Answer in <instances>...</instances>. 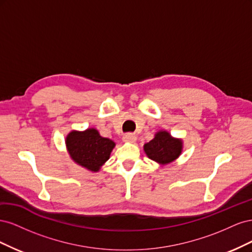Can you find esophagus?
Returning <instances> with one entry per match:
<instances>
[{
  "label": "esophagus",
  "instance_id": "34e87169",
  "mask_svg": "<svg viewBox=\"0 0 252 252\" xmlns=\"http://www.w3.org/2000/svg\"><path fill=\"white\" fill-rule=\"evenodd\" d=\"M136 140V135L134 133H126L123 135V141L124 142H129V143H133Z\"/></svg>",
  "mask_w": 252,
  "mask_h": 252
}]
</instances>
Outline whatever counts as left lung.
<instances>
[{
    "mask_svg": "<svg viewBox=\"0 0 252 252\" xmlns=\"http://www.w3.org/2000/svg\"><path fill=\"white\" fill-rule=\"evenodd\" d=\"M149 158L158 164H168L179 158L182 152V141L174 139L166 131H159L155 139L144 145Z\"/></svg>",
    "mask_w": 252,
    "mask_h": 252,
    "instance_id": "left-lung-1",
    "label": "left lung"
}]
</instances>
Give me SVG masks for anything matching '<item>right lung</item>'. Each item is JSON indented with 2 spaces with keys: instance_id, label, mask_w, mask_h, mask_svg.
<instances>
[{
  "instance_id": "add662e5",
  "label": "right lung",
  "mask_w": 252,
  "mask_h": 252,
  "mask_svg": "<svg viewBox=\"0 0 252 252\" xmlns=\"http://www.w3.org/2000/svg\"><path fill=\"white\" fill-rule=\"evenodd\" d=\"M68 152L75 163L91 171H98L107 161L114 147V142L103 138L95 129L71 131L66 138Z\"/></svg>"
}]
</instances>
